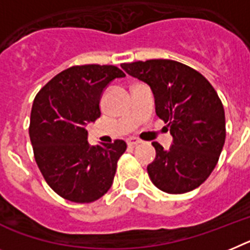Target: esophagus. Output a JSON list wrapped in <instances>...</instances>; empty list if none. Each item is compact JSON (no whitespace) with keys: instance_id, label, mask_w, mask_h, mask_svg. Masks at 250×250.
<instances>
[{"instance_id":"obj_1","label":"esophagus","mask_w":250,"mask_h":250,"mask_svg":"<svg viewBox=\"0 0 250 250\" xmlns=\"http://www.w3.org/2000/svg\"><path fill=\"white\" fill-rule=\"evenodd\" d=\"M128 145L129 146H136V145H138V144H141V140H140V138H137V137H131V138H128Z\"/></svg>"}]
</instances>
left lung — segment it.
I'll return each instance as SVG.
<instances>
[{
    "mask_svg": "<svg viewBox=\"0 0 250 250\" xmlns=\"http://www.w3.org/2000/svg\"><path fill=\"white\" fill-rule=\"evenodd\" d=\"M122 67L151 86L157 117L173 136L169 150L152 142L151 182L170 194L196 189L212 173L225 144V110L216 90L198 71L177 61H137Z\"/></svg>",
    "mask_w": 250,
    "mask_h": 250,
    "instance_id": "left-lung-1",
    "label": "left lung"
}]
</instances>
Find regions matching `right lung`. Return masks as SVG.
Masks as SVG:
<instances>
[{
	"label": "right lung",
	"instance_id": "obj_1",
	"mask_svg": "<svg viewBox=\"0 0 250 250\" xmlns=\"http://www.w3.org/2000/svg\"><path fill=\"white\" fill-rule=\"evenodd\" d=\"M125 73L110 64L72 66L49 80L35 96L29 136L48 186L71 202L99 200L112 187L123 140L90 146L86 125L100 117V96Z\"/></svg>",
	"mask_w": 250,
	"mask_h": 250
}]
</instances>
